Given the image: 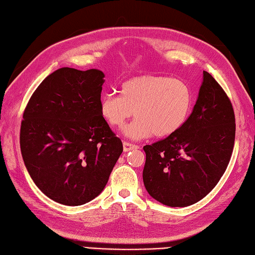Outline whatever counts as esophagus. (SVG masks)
I'll return each instance as SVG.
<instances>
[{"mask_svg":"<svg viewBox=\"0 0 255 255\" xmlns=\"http://www.w3.org/2000/svg\"><path fill=\"white\" fill-rule=\"evenodd\" d=\"M136 148H138L137 145L128 143V142H123V150H124V152H128V150L136 149Z\"/></svg>","mask_w":255,"mask_h":255,"instance_id":"1","label":"esophagus"}]
</instances>
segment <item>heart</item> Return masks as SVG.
<instances>
[{"label":"heart","mask_w":255,"mask_h":255,"mask_svg":"<svg viewBox=\"0 0 255 255\" xmlns=\"http://www.w3.org/2000/svg\"><path fill=\"white\" fill-rule=\"evenodd\" d=\"M121 97L106 95L100 100V114L109 126L122 128L129 118L137 117L124 129L133 139L173 135L183 128L193 108L189 85L168 76L143 75L129 78L120 86Z\"/></svg>","instance_id":"obj_1"}]
</instances>
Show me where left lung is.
Segmentation results:
<instances>
[{
	"mask_svg": "<svg viewBox=\"0 0 255 255\" xmlns=\"http://www.w3.org/2000/svg\"><path fill=\"white\" fill-rule=\"evenodd\" d=\"M236 118L232 103L209 72L194 110L179 131L143 147V181L154 199L169 207L196 204L215 188L230 162Z\"/></svg>",
	"mask_w": 255,
	"mask_h": 255,
	"instance_id": "obj_1",
	"label": "left lung"
}]
</instances>
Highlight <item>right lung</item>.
Segmentation results:
<instances>
[{
  "label": "right lung",
  "instance_id": "1",
  "mask_svg": "<svg viewBox=\"0 0 255 255\" xmlns=\"http://www.w3.org/2000/svg\"><path fill=\"white\" fill-rule=\"evenodd\" d=\"M103 72L59 68L41 81L20 124V152L43 193L80 206L105 189L123 152L121 139L100 114Z\"/></svg>",
  "mask_w": 255,
  "mask_h": 255
}]
</instances>
